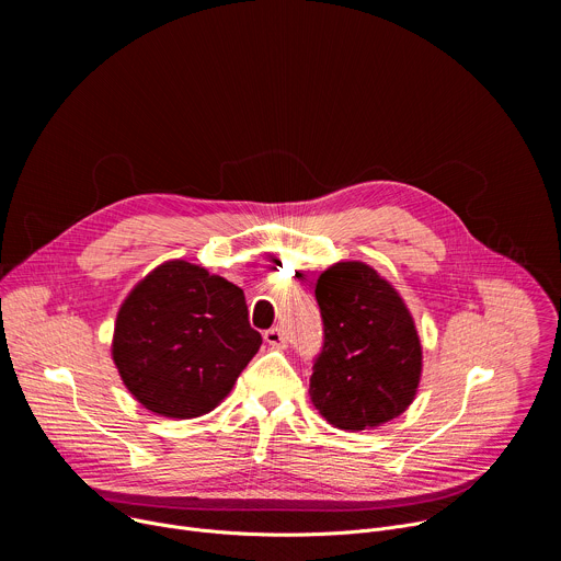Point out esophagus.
Masks as SVG:
<instances>
[{"mask_svg": "<svg viewBox=\"0 0 561 561\" xmlns=\"http://www.w3.org/2000/svg\"><path fill=\"white\" fill-rule=\"evenodd\" d=\"M264 340H266V344H271V346H277V348H284L286 346V337H284V331L282 329H268L266 333H264Z\"/></svg>", "mask_w": 561, "mask_h": 561, "instance_id": "34e87169", "label": "esophagus"}]
</instances>
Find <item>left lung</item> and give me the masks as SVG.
<instances>
[{
  "mask_svg": "<svg viewBox=\"0 0 561 561\" xmlns=\"http://www.w3.org/2000/svg\"><path fill=\"white\" fill-rule=\"evenodd\" d=\"M314 299L324 322L308 390L314 409L353 433L402 415L422 375V344L404 299L362 262L324 271Z\"/></svg>",
  "mask_w": 561,
  "mask_h": 561,
  "instance_id": "obj_1",
  "label": "left lung"
}]
</instances>
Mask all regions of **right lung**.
I'll return each mask as SVG.
<instances>
[{"mask_svg": "<svg viewBox=\"0 0 561 561\" xmlns=\"http://www.w3.org/2000/svg\"><path fill=\"white\" fill-rule=\"evenodd\" d=\"M260 346L244 290L175 260L157 266L124 299L113 359L141 407L191 420L221 402Z\"/></svg>", "mask_w": 561, "mask_h": 561, "instance_id": "1", "label": "right lung"}]
</instances>
